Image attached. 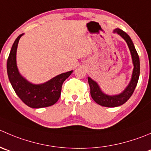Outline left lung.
Wrapping results in <instances>:
<instances>
[{
	"mask_svg": "<svg viewBox=\"0 0 151 151\" xmlns=\"http://www.w3.org/2000/svg\"><path fill=\"white\" fill-rule=\"evenodd\" d=\"M114 33H116L120 35L122 38L125 40V42L128 44V48L131 52V58H132L133 65H134V69H133L132 76H131V81L129 84L128 85L125 90L122 93L116 95H108L102 91L100 87L99 86L98 83L92 80L91 77H88V84L91 89V96L92 99L95 101L97 104L105 107H117L119 105H123L124 103L127 102L131 97V95L134 93L135 88L138 83L139 77L140 74V63H139V58L137 54V50L135 49L133 41L131 40V37L127 33H125L124 31L121 30L119 29H115L114 30Z\"/></svg>",
	"mask_w": 151,
	"mask_h": 151,
	"instance_id": "obj_1",
	"label": "left lung"
}]
</instances>
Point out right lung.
Returning <instances> with one entry per match:
<instances>
[{"mask_svg":"<svg viewBox=\"0 0 151 151\" xmlns=\"http://www.w3.org/2000/svg\"><path fill=\"white\" fill-rule=\"evenodd\" d=\"M23 35V34L20 35L14 40L7 60V74L10 83L16 94L30 108H40L53 105L60 96L63 83L73 71L59 74L42 84H33L28 81L19 72L16 61L17 44Z\"/></svg>","mask_w":151,"mask_h":151,"instance_id":"right-lung-1","label":"right lung"}]
</instances>
